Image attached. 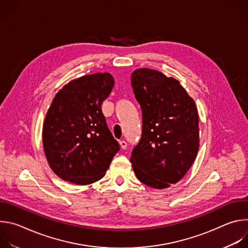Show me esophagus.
I'll use <instances>...</instances> for the list:
<instances>
[{"label":"esophagus","instance_id":"esophagus-1","mask_svg":"<svg viewBox=\"0 0 248 248\" xmlns=\"http://www.w3.org/2000/svg\"><path fill=\"white\" fill-rule=\"evenodd\" d=\"M120 146H121V148L122 149H126V147H127V143L125 142L124 140H122V141H120Z\"/></svg>","mask_w":248,"mask_h":248}]
</instances>
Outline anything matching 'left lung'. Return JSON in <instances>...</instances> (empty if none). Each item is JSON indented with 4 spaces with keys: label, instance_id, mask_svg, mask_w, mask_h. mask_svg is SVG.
Returning <instances> with one entry per match:
<instances>
[{
    "label": "left lung",
    "instance_id": "8db88e82",
    "mask_svg": "<svg viewBox=\"0 0 248 248\" xmlns=\"http://www.w3.org/2000/svg\"><path fill=\"white\" fill-rule=\"evenodd\" d=\"M131 86L142 111V135L130 162L136 178L163 189L180 182L199 149V118L194 100L180 81L158 70L137 68Z\"/></svg>",
    "mask_w": 248,
    "mask_h": 248
}]
</instances>
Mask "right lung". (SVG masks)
Here are the masks:
<instances>
[{"label": "right lung", "instance_id": "1", "mask_svg": "<svg viewBox=\"0 0 248 248\" xmlns=\"http://www.w3.org/2000/svg\"><path fill=\"white\" fill-rule=\"evenodd\" d=\"M114 84L109 73L83 76L53 99L43 124V147L50 168L62 180L76 185L101 180L120 150L101 109Z\"/></svg>", "mask_w": 248, "mask_h": 248}]
</instances>
